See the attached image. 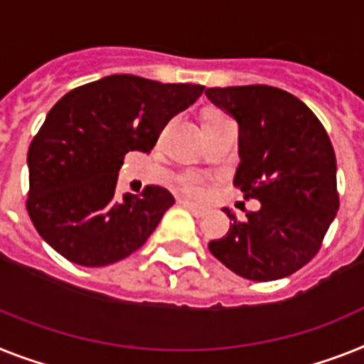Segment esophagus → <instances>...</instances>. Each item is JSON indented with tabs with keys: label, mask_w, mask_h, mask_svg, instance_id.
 I'll return each instance as SVG.
<instances>
[{
	"label": "esophagus",
	"mask_w": 364,
	"mask_h": 364,
	"mask_svg": "<svg viewBox=\"0 0 364 364\" xmlns=\"http://www.w3.org/2000/svg\"><path fill=\"white\" fill-rule=\"evenodd\" d=\"M178 203L182 204V206H186V208H188L189 212H191V214L195 215V218H203V215L206 214V208H204V206H200V204L193 203V200H188V199H180Z\"/></svg>",
	"instance_id": "esophagus-1"
}]
</instances>
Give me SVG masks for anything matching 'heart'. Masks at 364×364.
Wrapping results in <instances>:
<instances>
[{"label":"heart","instance_id":"heart-1","mask_svg":"<svg viewBox=\"0 0 364 364\" xmlns=\"http://www.w3.org/2000/svg\"><path fill=\"white\" fill-rule=\"evenodd\" d=\"M223 119H227V117L219 115V113H214V115H210L208 119H206V122L223 121ZM204 186H206V178H204L203 175H197V173H186V175H182L178 178V188L189 195L203 193Z\"/></svg>","mask_w":364,"mask_h":364}]
</instances>
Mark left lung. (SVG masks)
<instances>
[{"label":"left lung","instance_id":"obj_1","mask_svg":"<svg viewBox=\"0 0 364 364\" xmlns=\"http://www.w3.org/2000/svg\"><path fill=\"white\" fill-rule=\"evenodd\" d=\"M208 100L240 126L234 186L260 210L232 219L210 253L249 281H275L303 268L337 215V158L316 115L290 92L269 85L210 87Z\"/></svg>","mask_w":364,"mask_h":364}]
</instances>
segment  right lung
Listing matches in <instances>:
<instances>
[{
	"label": "right lung",
	"instance_id": "right-lung-1",
	"mask_svg": "<svg viewBox=\"0 0 364 364\" xmlns=\"http://www.w3.org/2000/svg\"><path fill=\"white\" fill-rule=\"evenodd\" d=\"M203 85L106 76L67 92L27 152V212L42 240L87 268L109 266L149 240L175 197L160 186L115 195L128 152H150Z\"/></svg>",
	"mask_w": 364,
	"mask_h": 364
}]
</instances>
